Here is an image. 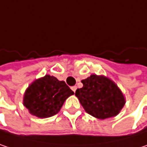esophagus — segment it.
I'll return each mask as SVG.
<instances>
[{
	"label": "esophagus",
	"instance_id": "34e87169",
	"mask_svg": "<svg viewBox=\"0 0 147 147\" xmlns=\"http://www.w3.org/2000/svg\"><path fill=\"white\" fill-rule=\"evenodd\" d=\"M71 89H72V90H73V91H74V92L75 93V91H76V89H77V87H76V86H73V87H72Z\"/></svg>",
	"mask_w": 147,
	"mask_h": 147
}]
</instances>
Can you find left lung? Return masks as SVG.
<instances>
[{"label": "left lung", "mask_w": 147, "mask_h": 147, "mask_svg": "<svg viewBox=\"0 0 147 147\" xmlns=\"http://www.w3.org/2000/svg\"><path fill=\"white\" fill-rule=\"evenodd\" d=\"M83 87L75 95L90 115L105 120L116 116L125 104V98L117 84L104 75L91 74L83 79Z\"/></svg>", "instance_id": "1"}]
</instances>
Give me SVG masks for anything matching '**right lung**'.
Listing matches in <instances>:
<instances>
[{
    "instance_id": "right-lung-1",
    "label": "right lung",
    "mask_w": 147,
    "mask_h": 147,
    "mask_svg": "<svg viewBox=\"0 0 147 147\" xmlns=\"http://www.w3.org/2000/svg\"><path fill=\"white\" fill-rule=\"evenodd\" d=\"M74 93L64 81L49 74L35 79L26 89L23 105L38 118H48L61 110L64 101Z\"/></svg>"
}]
</instances>
